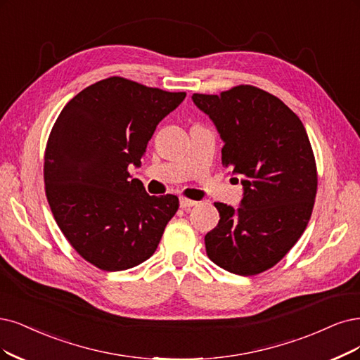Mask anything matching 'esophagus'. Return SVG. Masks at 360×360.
I'll list each match as a JSON object with an SVG mask.
<instances>
[{
	"instance_id": "obj_1",
	"label": "esophagus",
	"mask_w": 360,
	"mask_h": 360,
	"mask_svg": "<svg viewBox=\"0 0 360 360\" xmlns=\"http://www.w3.org/2000/svg\"><path fill=\"white\" fill-rule=\"evenodd\" d=\"M179 205H181L182 209H190V207L195 206L197 202L195 200H190V198H187V197H181L179 198Z\"/></svg>"
}]
</instances>
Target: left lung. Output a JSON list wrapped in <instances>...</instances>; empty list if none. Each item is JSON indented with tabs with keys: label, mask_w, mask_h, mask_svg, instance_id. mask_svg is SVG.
Instances as JSON below:
<instances>
[{
	"label": "left lung",
	"mask_w": 360,
	"mask_h": 360,
	"mask_svg": "<svg viewBox=\"0 0 360 360\" xmlns=\"http://www.w3.org/2000/svg\"><path fill=\"white\" fill-rule=\"evenodd\" d=\"M194 103L224 141L222 166L240 175V207L215 203L217 227L206 254L238 276L269 270L292 249L310 221L317 167L298 115L271 93L240 84L219 95L194 93Z\"/></svg>",
	"instance_id": "left-lung-1"
}]
</instances>
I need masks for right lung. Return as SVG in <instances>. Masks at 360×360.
<instances>
[{
    "label": "right lung",
    "mask_w": 360,
    "mask_h": 360,
    "mask_svg": "<svg viewBox=\"0 0 360 360\" xmlns=\"http://www.w3.org/2000/svg\"><path fill=\"white\" fill-rule=\"evenodd\" d=\"M123 77L86 87L63 106L44 153V185L51 214L77 254L103 271L148 259L176 195L146 194L130 179L157 124L185 99Z\"/></svg>",
    "instance_id": "right-lung-1"
}]
</instances>
